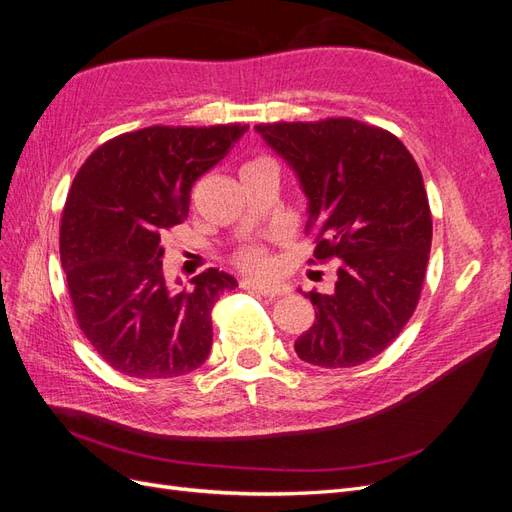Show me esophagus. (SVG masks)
Segmentation results:
<instances>
[{"label":"esophagus","mask_w":512,"mask_h":512,"mask_svg":"<svg viewBox=\"0 0 512 512\" xmlns=\"http://www.w3.org/2000/svg\"><path fill=\"white\" fill-rule=\"evenodd\" d=\"M241 286H243L245 290H254V292L265 294V297H271V299L282 297V294H288V292H290V286H286V284H280V282H265V280H252V277H250V280H243Z\"/></svg>","instance_id":"obj_1"}]
</instances>
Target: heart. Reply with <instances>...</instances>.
<instances>
[{"mask_svg": "<svg viewBox=\"0 0 512 512\" xmlns=\"http://www.w3.org/2000/svg\"><path fill=\"white\" fill-rule=\"evenodd\" d=\"M237 265L247 271H265L271 267V258L265 247L250 243V245H243L237 252Z\"/></svg>", "mask_w": 512, "mask_h": 512, "instance_id": "1", "label": "heart"}]
</instances>
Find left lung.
<instances>
[{
	"label": "left lung",
	"mask_w": 512,
	"mask_h": 512,
	"mask_svg": "<svg viewBox=\"0 0 512 512\" xmlns=\"http://www.w3.org/2000/svg\"><path fill=\"white\" fill-rule=\"evenodd\" d=\"M254 130L297 173L307 196L305 230L316 232L312 262L339 260L335 290L305 294L316 322L294 350L331 369L374 359L421 297L431 250L421 170L395 134L350 117Z\"/></svg>",
	"instance_id": "1"
}]
</instances>
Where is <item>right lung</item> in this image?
<instances>
[{"instance_id":"add662e5","label":"right lung","mask_w":512,"mask_h":512,"mask_svg":"<svg viewBox=\"0 0 512 512\" xmlns=\"http://www.w3.org/2000/svg\"><path fill=\"white\" fill-rule=\"evenodd\" d=\"M247 126H151L111 138L85 160L59 226L76 322L123 376L177 378L207 361L211 309L237 280L220 269L168 286L160 237L183 222L198 177L228 156ZM179 284V282H177Z\"/></svg>"}]
</instances>
